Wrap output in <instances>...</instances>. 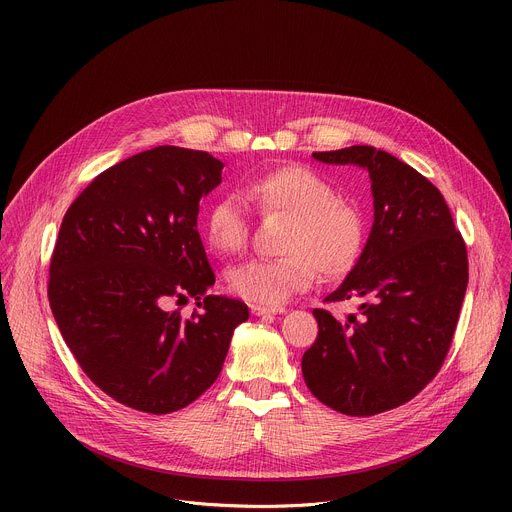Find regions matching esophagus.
<instances>
[{
  "label": "esophagus",
  "instance_id": "34e87169",
  "mask_svg": "<svg viewBox=\"0 0 512 512\" xmlns=\"http://www.w3.org/2000/svg\"><path fill=\"white\" fill-rule=\"evenodd\" d=\"M285 312L287 310L283 306H259V304L251 306L253 316H269V314H285Z\"/></svg>",
  "mask_w": 512,
  "mask_h": 512
}]
</instances>
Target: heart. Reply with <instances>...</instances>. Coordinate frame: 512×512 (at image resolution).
Segmentation results:
<instances>
[{
  "label": "heart",
  "instance_id": "b5f03b06",
  "mask_svg": "<svg viewBox=\"0 0 512 512\" xmlns=\"http://www.w3.org/2000/svg\"><path fill=\"white\" fill-rule=\"evenodd\" d=\"M245 198L261 212L291 216L279 259H249L229 269V287L247 302L277 306L316 281L318 269L338 277L352 269L364 243L360 212L338 200L314 170L283 166L245 184ZM206 241L218 253H237L249 239V214L233 196L216 198L204 216Z\"/></svg>",
  "mask_w": 512,
  "mask_h": 512
}]
</instances>
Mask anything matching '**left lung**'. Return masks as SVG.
Returning a JSON list of instances; mask_svg holds the SVG:
<instances>
[{
  "label": "left lung",
  "mask_w": 512,
  "mask_h": 512,
  "mask_svg": "<svg viewBox=\"0 0 512 512\" xmlns=\"http://www.w3.org/2000/svg\"><path fill=\"white\" fill-rule=\"evenodd\" d=\"M312 156L367 170L375 218L356 265L326 298L358 300L360 314L340 322L314 310L318 338L302 356L304 381L338 413L377 415L440 371L468 285L466 245L442 192L395 156L373 145Z\"/></svg>",
  "instance_id": "1"
}]
</instances>
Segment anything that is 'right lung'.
Returning a JSON list of instances; mask_svg holds the SVG:
<instances>
[{
    "mask_svg": "<svg viewBox=\"0 0 512 512\" xmlns=\"http://www.w3.org/2000/svg\"><path fill=\"white\" fill-rule=\"evenodd\" d=\"M223 168L208 152L160 145L99 174L64 214L50 308L81 369L121 405L164 415L196 401L249 318L243 302L206 296L214 273L198 204ZM188 295L200 315L182 321L165 310Z\"/></svg>",
    "mask_w": 512,
    "mask_h": 512,
    "instance_id": "1",
    "label": "right lung"
}]
</instances>
